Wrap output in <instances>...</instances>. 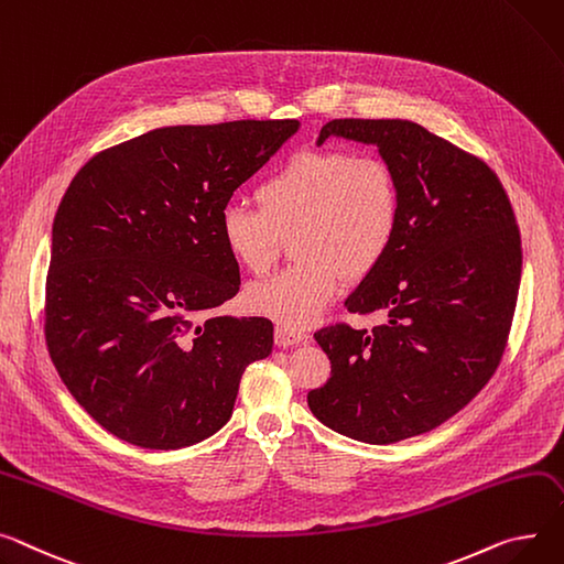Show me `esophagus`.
<instances>
[{
	"label": "esophagus",
	"instance_id": "esophagus-1",
	"mask_svg": "<svg viewBox=\"0 0 564 564\" xmlns=\"http://www.w3.org/2000/svg\"><path fill=\"white\" fill-rule=\"evenodd\" d=\"M308 340V335L304 333V330H299V328H292V326H283V324H279L276 328H274V343L279 345V347H292V345H299V343H306Z\"/></svg>",
	"mask_w": 564,
	"mask_h": 564
}]
</instances>
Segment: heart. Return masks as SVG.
<instances>
[{
	"label": "heart",
	"instance_id": "heart-1",
	"mask_svg": "<svg viewBox=\"0 0 564 564\" xmlns=\"http://www.w3.org/2000/svg\"><path fill=\"white\" fill-rule=\"evenodd\" d=\"M256 204L219 213V238L253 276H265L290 240L292 265L247 292V306L283 326L313 324L340 292L388 256L403 215L397 170L381 156L304 149L256 187Z\"/></svg>",
	"mask_w": 564,
	"mask_h": 564
}]
</instances>
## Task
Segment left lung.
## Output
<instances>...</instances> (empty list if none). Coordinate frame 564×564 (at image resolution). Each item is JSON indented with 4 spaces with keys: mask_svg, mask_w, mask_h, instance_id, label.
<instances>
[{
    "mask_svg": "<svg viewBox=\"0 0 564 564\" xmlns=\"http://www.w3.org/2000/svg\"><path fill=\"white\" fill-rule=\"evenodd\" d=\"M343 135L377 144L397 170V238L347 311L383 313L367 328L315 333L330 379L308 392L313 415L367 444L429 433L495 377L521 279V236L495 170L408 120H330L319 144Z\"/></svg>",
    "mask_w": 564,
    "mask_h": 564,
    "instance_id": "1",
    "label": "left lung"
}]
</instances>
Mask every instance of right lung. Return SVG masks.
<instances>
[{
	"instance_id": "right-lung-1",
	"label": "right lung",
	"mask_w": 564,
	"mask_h": 564,
	"mask_svg": "<svg viewBox=\"0 0 564 564\" xmlns=\"http://www.w3.org/2000/svg\"><path fill=\"white\" fill-rule=\"evenodd\" d=\"M296 120L163 127L93 156L52 227L45 340L69 394L116 437L183 448L229 422L265 317H213L240 290L219 213Z\"/></svg>"
}]
</instances>
